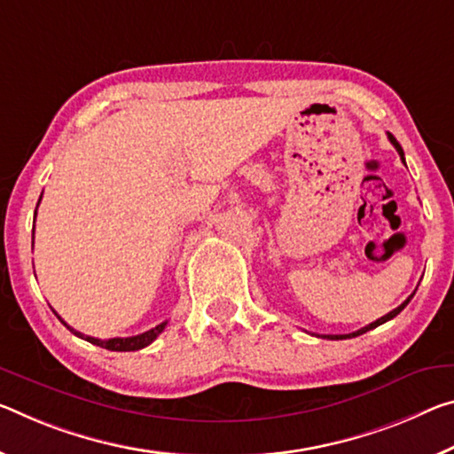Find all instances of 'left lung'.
I'll return each instance as SVG.
<instances>
[{"label":"left lung","instance_id":"1","mask_svg":"<svg viewBox=\"0 0 454 454\" xmlns=\"http://www.w3.org/2000/svg\"><path fill=\"white\" fill-rule=\"evenodd\" d=\"M387 139H390V143L392 145L395 147V151H398L400 153V157H402V161H404V151H402V147H400V143L394 139V135L392 133H387ZM416 293V291H414ZM414 294H410V297L404 301V303H402L400 307H395L394 311H390L387 315H384V317H380V319H376L373 323H370V325H365V327H362V329H357V331H354V333H345V335H317V337H323V340H351V337H357V335H362V333H365V331H370V329H376L378 325H382V323H386V321H390V319H394L395 315H398L402 309H404L408 303H410V299H412Z\"/></svg>","mask_w":454,"mask_h":454}]
</instances>
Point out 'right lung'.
<instances>
[{"label": "right lung", "instance_id": "obj_1", "mask_svg": "<svg viewBox=\"0 0 454 454\" xmlns=\"http://www.w3.org/2000/svg\"><path fill=\"white\" fill-rule=\"evenodd\" d=\"M40 200H42V196H40ZM38 204H40V201H38ZM35 212H38V206H35ZM34 222H35V218H34ZM32 247H34V228H32ZM56 317H59V315H56ZM59 319L64 323L62 317H59ZM64 325H67V323H64ZM165 325H168V321L160 323V325H155L153 329H149V331H145V333H141V335H133V337H113V340H97V337L82 335L81 331L72 329L70 325H67V327H68L76 337H82V340H86V341L92 343V345H98V348H105V349H111V351H137V349L147 348L149 343H153V341L157 340V335H160L161 331L165 329Z\"/></svg>", "mask_w": 454, "mask_h": 454}]
</instances>
